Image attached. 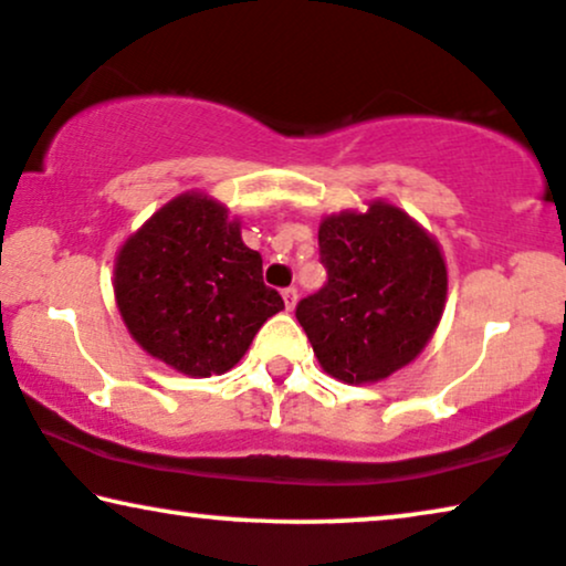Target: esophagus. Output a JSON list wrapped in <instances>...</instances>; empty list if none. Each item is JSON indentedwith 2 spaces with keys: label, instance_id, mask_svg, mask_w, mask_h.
Instances as JSON below:
<instances>
[{
  "label": "esophagus",
  "instance_id": "esophagus-1",
  "mask_svg": "<svg viewBox=\"0 0 566 566\" xmlns=\"http://www.w3.org/2000/svg\"><path fill=\"white\" fill-rule=\"evenodd\" d=\"M282 297H284V307H287V311H295V303H297V287H287V290H282Z\"/></svg>",
  "mask_w": 566,
  "mask_h": 566
}]
</instances>
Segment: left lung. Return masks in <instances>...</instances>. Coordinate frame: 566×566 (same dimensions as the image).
I'll return each mask as SVG.
<instances>
[{
	"instance_id": "obj_1",
	"label": "left lung",
	"mask_w": 566,
	"mask_h": 566,
	"mask_svg": "<svg viewBox=\"0 0 566 566\" xmlns=\"http://www.w3.org/2000/svg\"><path fill=\"white\" fill-rule=\"evenodd\" d=\"M326 284L297 303L321 367L344 382L388 378L417 357L440 323L448 269L409 214L375 201L326 217L318 230Z\"/></svg>"
}]
</instances>
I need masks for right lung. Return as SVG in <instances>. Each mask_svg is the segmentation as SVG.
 <instances>
[{
    "instance_id": "add662e5",
    "label": "right lung",
    "mask_w": 566,
    "mask_h": 566,
    "mask_svg": "<svg viewBox=\"0 0 566 566\" xmlns=\"http://www.w3.org/2000/svg\"><path fill=\"white\" fill-rule=\"evenodd\" d=\"M261 269V253L243 243L228 209L184 193L126 240L113 292L142 349L209 378L235 367L263 323L284 307Z\"/></svg>"
}]
</instances>
